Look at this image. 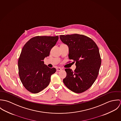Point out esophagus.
I'll list each match as a JSON object with an SVG mask.
<instances>
[{
  "label": "esophagus",
  "mask_w": 121,
  "mask_h": 121,
  "mask_svg": "<svg viewBox=\"0 0 121 121\" xmlns=\"http://www.w3.org/2000/svg\"><path fill=\"white\" fill-rule=\"evenodd\" d=\"M61 70H62V69H61V68H57L56 69L57 71H61Z\"/></svg>",
  "instance_id": "34e87169"
}]
</instances>
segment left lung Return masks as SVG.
<instances>
[{
	"label": "left lung",
	"mask_w": 121,
	"mask_h": 121,
	"mask_svg": "<svg viewBox=\"0 0 121 121\" xmlns=\"http://www.w3.org/2000/svg\"><path fill=\"white\" fill-rule=\"evenodd\" d=\"M60 38L69 47V59L76 62L74 71L65 69L67 76L63 82L73 92L82 93L93 85L97 77L101 65L99 48L92 39L83 35H60Z\"/></svg>",
	"instance_id": "left-lung-1"
}]
</instances>
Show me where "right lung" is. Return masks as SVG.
Returning <instances> with one entry per match:
<instances>
[{"instance_id":"add662e5","label":"right lung","mask_w":121,"mask_h":121,"mask_svg":"<svg viewBox=\"0 0 121 121\" xmlns=\"http://www.w3.org/2000/svg\"><path fill=\"white\" fill-rule=\"evenodd\" d=\"M59 36H36L23 47L18 60V73L23 86L29 91L38 93L49 84L51 76L56 70L44 64Z\"/></svg>"}]
</instances>
